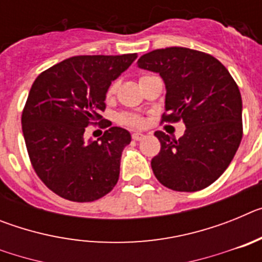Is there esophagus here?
<instances>
[{
  "instance_id": "1",
  "label": "esophagus",
  "mask_w": 262,
  "mask_h": 262,
  "mask_svg": "<svg viewBox=\"0 0 262 262\" xmlns=\"http://www.w3.org/2000/svg\"><path fill=\"white\" fill-rule=\"evenodd\" d=\"M144 136H145L144 134H142V133H134L133 134V139L134 140H136V142H138V140H142Z\"/></svg>"
}]
</instances>
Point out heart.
<instances>
[{"label":"heart","mask_w":262,"mask_h":262,"mask_svg":"<svg viewBox=\"0 0 262 262\" xmlns=\"http://www.w3.org/2000/svg\"><path fill=\"white\" fill-rule=\"evenodd\" d=\"M114 92H115V84H113L110 88H108L107 96L108 97L113 96ZM122 120H123L124 123L131 124V126H136V127L143 126V124H144V119H143L142 117H139V115H126V117L122 118Z\"/></svg>","instance_id":"heart-1"}]
</instances>
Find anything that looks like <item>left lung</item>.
I'll return each instance as SVG.
<instances>
[{
	"label": "left lung",
	"mask_w": 262,
	"mask_h": 262,
	"mask_svg": "<svg viewBox=\"0 0 262 262\" xmlns=\"http://www.w3.org/2000/svg\"><path fill=\"white\" fill-rule=\"evenodd\" d=\"M138 67L163 78V120L182 119L186 127L177 140L155 133L161 143L151 161L155 176L172 190H202L223 174L242 142L239 88L219 60L190 48L155 50L143 55Z\"/></svg>",
	"instance_id": "obj_1"
}]
</instances>
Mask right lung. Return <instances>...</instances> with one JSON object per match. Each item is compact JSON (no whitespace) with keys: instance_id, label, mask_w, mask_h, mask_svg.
<instances>
[{"instance_id":"right-lung-1","label":"right lung","mask_w":262,"mask_h":262,"mask_svg":"<svg viewBox=\"0 0 262 262\" xmlns=\"http://www.w3.org/2000/svg\"><path fill=\"white\" fill-rule=\"evenodd\" d=\"M136 57L138 53L73 56L34 81L22 113L23 138L36 174L57 195L92 202L117 185L131 134L110 127L102 138L86 142L84 133L89 123L102 119L111 82Z\"/></svg>"}]
</instances>
